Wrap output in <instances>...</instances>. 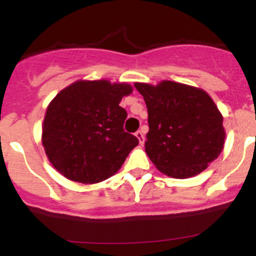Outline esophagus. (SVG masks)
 Instances as JSON below:
<instances>
[{"instance_id":"esophagus-1","label":"esophagus","mask_w":256,"mask_h":256,"mask_svg":"<svg viewBox=\"0 0 256 256\" xmlns=\"http://www.w3.org/2000/svg\"><path fill=\"white\" fill-rule=\"evenodd\" d=\"M136 137L138 138L140 144H144V132H142V130H137V132H136Z\"/></svg>"}]
</instances>
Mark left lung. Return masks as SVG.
Instances as JSON below:
<instances>
[{
  "label": "left lung",
  "mask_w": 256,
  "mask_h": 256,
  "mask_svg": "<svg viewBox=\"0 0 256 256\" xmlns=\"http://www.w3.org/2000/svg\"><path fill=\"white\" fill-rule=\"evenodd\" d=\"M148 112L146 154L156 168L173 178L201 173L223 150V116L200 88L162 80L136 83Z\"/></svg>",
  "instance_id": "left-lung-1"
}]
</instances>
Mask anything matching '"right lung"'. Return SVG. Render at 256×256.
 <instances>
[{
	"label": "right lung",
	"instance_id": "add662e5",
	"mask_svg": "<svg viewBox=\"0 0 256 256\" xmlns=\"http://www.w3.org/2000/svg\"><path fill=\"white\" fill-rule=\"evenodd\" d=\"M132 92L126 83L78 80L58 92L46 110L42 144L56 170L68 180L97 183L116 173L138 138L124 132L119 106Z\"/></svg>",
	"mask_w": 256,
	"mask_h": 256
}]
</instances>
